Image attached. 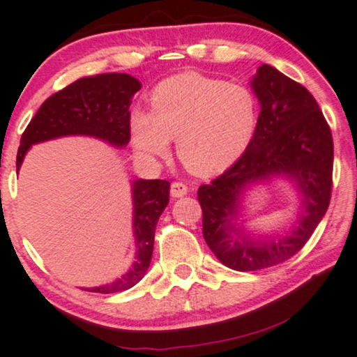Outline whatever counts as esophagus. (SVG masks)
I'll use <instances>...</instances> for the list:
<instances>
[{"label":"esophagus","mask_w":357,"mask_h":357,"mask_svg":"<svg viewBox=\"0 0 357 357\" xmlns=\"http://www.w3.org/2000/svg\"><path fill=\"white\" fill-rule=\"evenodd\" d=\"M188 185H185L184 183H179V181H174V183L172 184V195L173 197H183L188 194Z\"/></svg>","instance_id":"esophagus-1"}]
</instances>
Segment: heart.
Segmentation results:
<instances>
[{
    "mask_svg": "<svg viewBox=\"0 0 357 357\" xmlns=\"http://www.w3.org/2000/svg\"><path fill=\"white\" fill-rule=\"evenodd\" d=\"M258 102L241 84L181 73L165 79L151 94V114L135 110L132 144L146 157H162L168 141L185 167L197 174H215L237 160L253 139Z\"/></svg>",
    "mask_w": 357,
    "mask_h": 357,
    "instance_id": "b5f03b06",
    "label": "heart"
}]
</instances>
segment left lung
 Wrapping results in <instances>:
<instances>
[{
	"mask_svg": "<svg viewBox=\"0 0 357 357\" xmlns=\"http://www.w3.org/2000/svg\"><path fill=\"white\" fill-rule=\"evenodd\" d=\"M252 88L261 105L252 142L231 168L197 192L206 245L222 264L243 273L284 263L305 247L331 204L333 173L332 131L314 96L266 63ZM274 174L297 179L305 215L289 236L253 243L231 225L238 199L248 183Z\"/></svg>",
	"mask_w": 357,
	"mask_h": 357,
	"instance_id": "left-lung-1",
	"label": "left lung"
}]
</instances>
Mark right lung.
<instances>
[{"label": "right lung", "instance_id": "right-lung-1", "mask_svg": "<svg viewBox=\"0 0 357 357\" xmlns=\"http://www.w3.org/2000/svg\"><path fill=\"white\" fill-rule=\"evenodd\" d=\"M141 83L126 73H102L79 78L50 96L25 128L17 151V172L31 144L61 136L84 135L123 147L130 142L131 98ZM135 200L136 261L126 274L107 285L84 289L96 294H116L136 285L151 264L158 218L169 202V183L165 179H137Z\"/></svg>", "mask_w": 357, "mask_h": 357}]
</instances>
